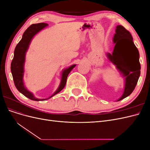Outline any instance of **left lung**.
<instances>
[{
  "label": "left lung",
  "mask_w": 150,
  "mask_h": 150,
  "mask_svg": "<svg viewBox=\"0 0 150 150\" xmlns=\"http://www.w3.org/2000/svg\"><path fill=\"white\" fill-rule=\"evenodd\" d=\"M113 37L115 44L112 54H106L108 60L116 66L125 79L124 91L116 100L119 101L132 93L140 76L141 66L139 54L133 41V38L128 30L121 25L116 26Z\"/></svg>",
  "instance_id": "left-lung-1"
}]
</instances>
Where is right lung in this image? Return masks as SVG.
I'll return each instance as SVG.
<instances>
[{
    "instance_id": "add662e5",
    "label": "right lung",
    "mask_w": 150,
    "mask_h": 150,
    "mask_svg": "<svg viewBox=\"0 0 150 150\" xmlns=\"http://www.w3.org/2000/svg\"><path fill=\"white\" fill-rule=\"evenodd\" d=\"M48 25L46 23H39L32 24L30 26L25 30L22 35V39L17 44L14 50V56L11 62V70L13 77V82L16 88L20 93L31 100L39 101H45L52 98L54 95L59 93L61 90L64 89L66 84L67 78L68 74L71 70L76 66V64H72L66 69H63L61 73V82L57 90L54 92L51 96L46 99H38L34 96L33 93L30 92L26 88L24 82V65L25 62L26 52L29 47V45L34 38V36L39 33L40 30L44 29Z\"/></svg>"
}]
</instances>
